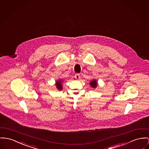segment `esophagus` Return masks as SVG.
Returning <instances> with one entry per match:
<instances>
[{
	"label": "esophagus",
	"mask_w": 149,
	"mask_h": 149,
	"mask_svg": "<svg viewBox=\"0 0 149 149\" xmlns=\"http://www.w3.org/2000/svg\"><path fill=\"white\" fill-rule=\"evenodd\" d=\"M75 78L77 80L79 79L80 78V74H77L75 75Z\"/></svg>",
	"instance_id": "obj_1"
}]
</instances>
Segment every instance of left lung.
I'll return each mask as SVG.
<instances>
[{"mask_svg":"<svg viewBox=\"0 0 149 149\" xmlns=\"http://www.w3.org/2000/svg\"><path fill=\"white\" fill-rule=\"evenodd\" d=\"M90 84L91 86L92 87H93L94 88H96V86H97V81H96V80H95V79H93V80H92L91 81H90Z\"/></svg>","mask_w":149,"mask_h":149,"instance_id":"1","label":"left lung"}]
</instances>
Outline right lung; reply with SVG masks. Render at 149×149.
I'll list each match as a JSON object with an SVG mask.
<instances>
[{
  "instance_id": "obj_1",
  "label": "right lung",
  "mask_w": 149,
  "mask_h": 149,
  "mask_svg": "<svg viewBox=\"0 0 149 149\" xmlns=\"http://www.w3.org/2000/svg\"><path fill=\"white\" fill-rule=\"evenodd\" d=\"M61 83H62V80L61 79L58 80L56 81V87L59 90H62V86Z\"/></svg>"
}]
</instances>
